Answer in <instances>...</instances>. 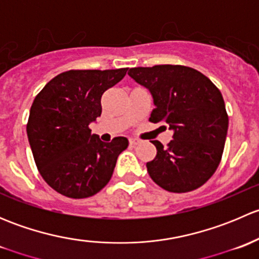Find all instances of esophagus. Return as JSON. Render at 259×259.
Listing matches in <instances>:
<instances>
[{"instance_id":"1","label":"esophagus","mask_w":259,"mask_h":259,"mask_svg":"<svg viewBox=\"0 0 259 259\" xmlns=\"http://www.w3.org/2000/svg\"><path fill=\"white\" fill-rule=\"evenodd\" d=\"M139 140H138V139H129V144L130 145H133V146H135V145H138V144H139Z\"/></svg>"}]
</instances>
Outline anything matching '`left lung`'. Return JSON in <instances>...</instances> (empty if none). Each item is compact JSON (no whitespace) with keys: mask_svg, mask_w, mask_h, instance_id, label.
Returning <instances> with one entry per match:
<instances>
[{"mask_svg":"<svg viewBox=\"0 0 259 259\" xmlns=\"http://www.w3.org/2000/svg\"><path fill=\"white\" fill-rule=\"evenodd\" d=\"M129 76L149 89L155 109L149 121L173 130L166 148L155 140L146 163L150 178L171 193L198 189L215 173L223 155L228 114L219 89L205 75L183 65L133 67Z\"/></svg>","mask_w":259,"mask_h":259,"instance_id":"left-lung-1","label":"left lung"}]
</instances>
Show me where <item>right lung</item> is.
Returning <instances> with one entry per match:
<instances>
[{
	"label": "right lung",
	"instance_id": "right-lung-1",
	"mask_svg": "<svg viewBox=\"0 0 259 259\" xmlns=\"http://www.w3.org/2000/svg\"><path fill=\"white\" fill-rule=\"evenodd\" d=\"M115 70H69L55 76L36 95L27 137L44 180L60 194L82 199L111 179L117 156L127 148L124 137L104 143L89 124L101 115V96L126 75Z\"/></svg>",
	"mask_w": 259,
	"mask_h": 259
}]
</instances>
